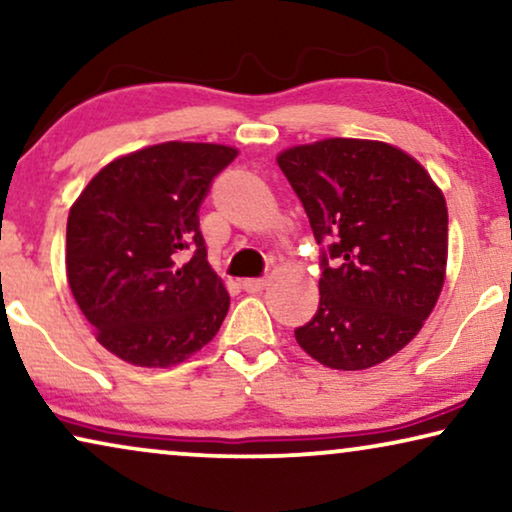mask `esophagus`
Segmentation results:
<instances>
[{
  "label": "esophagus",
  "mask_w": 512,
  "mask_h": 512,
  "mask_svg": "<svg viewBox=\"0 0 512 512\" xmlns=\"http://www.w3.org/2000/svg\"><path fill=\"white\" fill-rule=\"evenodd\" d=\"M242 286H244V291L258 293V291H263L265 286H268V279H265V277H249V279H244Z\"/></svg>",
  "instance_id": "obj_1"
}]
</instances>
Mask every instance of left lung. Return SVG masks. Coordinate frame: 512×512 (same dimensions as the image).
Masks as SVG:
<instances>
[{
	"mask_svg": "<svg viewBox=\"0 0 512 512\" xmlns=\"http://www.w3.org/2000/svg\"><path fill=\"white\" fill-rule=\"evenodd\" d=\"M321 256L319 310L298 345L335 370H366L408 345L447 270L445 195L422 163L377 139L331 137L277 156Z\"/></svg>",
	"mask_w": 512,
	"mask_h": 512,
	"instance_id": "left-lung-1",
	"label": "left lung"
}]
</instances>
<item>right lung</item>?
I'll use <instances>...</instances> for the list:
<instances>
[{"label": "right lung", "instance_id": "right-lung-1", "mask_svg": "<svg viewBox=\"0 0 512 512\" xmlns=\"http://www.w3.org/2000/svg\"><path fill=\"white\" fill-rule=\"evenodd\" d=\"M235 158L226 144L144 146L104 165L69 209V289L97 342L125 363L177 366L219 333L230 296L207 261L198 209Z\"/></svg>", "mask_w": 512, "mask_h": 512}]
</instances>
